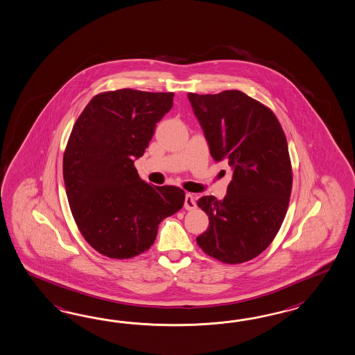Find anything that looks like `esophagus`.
<instances>
[{"mask_svg":"<svg viewBox=\"0 0 355 355\" xmlns=\"http://www.w3.org/2000/svg\"><path fill=\"white\" fill-rule=\"evenodd\" d=\"M184 207H185V209H188V211H191V209H194L197 207L196 200H194V197H193V194H191V193H187V196H185Z\"/></svg>","mask_w":355,"mask_h":355,"instance_id":"34e87169","label":"esophagus"}]
</instances>
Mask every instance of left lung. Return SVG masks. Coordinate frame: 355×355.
Returning <instances> with one entry per match:
<instances>
[{"label":"left lung","instance_id":"left-lung-1","mask_svg":"<svg viewBox=\"0 0 355 355\" xmlns=\"http://www.w3.org/2000/svg\"><path fill=\"white\" fill-rule=\"evenodd\" d=\"M188 99L212 158L233 171L224 200H197L209 218L197 243L221 263L252 260L273 242L290 203L292 166L282 126L272 110L238 90L189 92Z\"/></svg>","mask_w":355,"mask_h":355}]
</instances>
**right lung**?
<instances>
[{
	"label": "right lung",
	"mask_w": 355,
	"mask_h": 355,
	"mask_svg": "<svg viewBox=\"0 0 355 355\" xmlns=\"http://www.w3.org/2000/svg\"><path fill=\"white\" fill-rule=\"evenodd\" d=\"M173 104V92H101L73 126L63 157L69 207L86 242L110 259L146 252L184 205L182 189L149 185L134 166Z\"/></svg>",
	"instance_id": "obj_1"
}]
</instances>
